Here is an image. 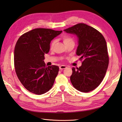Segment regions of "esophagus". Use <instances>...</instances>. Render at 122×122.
Returning <instances> with one entry per match:
<instances>
[{
	"instance_id": "1",
	"label": "esophagus",
	"mask_w": 122,
	"mask_h": 122,
	"mask_svg": "<svg viewBox=\"0 0 122 122\" xmlns=\"http://www.w3.org/2000/svg\"><path fill=\"white\" fill-rule=\"evenodd\" d=\"M66 68H67V67H66V66H63V65H62V66H60L59 67V69L60 70H63V69H66Z\"/></svg>"
}]
</instances>
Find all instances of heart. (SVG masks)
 Here are the masks:
<instances>
[{"mask_svg":"<svg viewBox=\"0 0 122 122\" xmlns=\"http://www.w3.org/2000/svg\"><path fill=\"white\" fill-rule=\"evenodd\" d=\"M62 39L63 41V43H65V44H67L68 43H71V42H74V40L72 38H71L70 37L68 36H64L62 37ZM55 44V40H53L51 43V47L53 48Z\"/></svg>","mask_w":122,"mask_h":122,"instance_id":"heart-1","label":"heart"}]
</instances>
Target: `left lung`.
<instances>
[{
    "mask_svg": "<svg viewBox=\"0 0 122 122\" xmlns=\"http://www.w3.org/2000/svg\"><path fill=\"white\" fill-rule=\"evenodd\" d=\"M64 31L76 35L78 44L76 54L83 60L81 67L77 69L72 68L71 82L81 92L94 90L102 81L109 64L105 38L96 29L84 23H78Z\"/></svg>",
    "mask_w": 122,
    "mask_h": 122,
    "instance_id": "left-lung-1",
    "label": "left lung"
}]
</instances>
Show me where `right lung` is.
I'll return each instance as SVG.
<instances>
[{
	"label": "right lung",
	"mask_w": 122,
	"mask_h": 122,
	"mask_svg": "<svg viewBox=\"0 0 122 122\" xmlns=\"http://www.w3.org/2000/svg\"><path fill=\"white\" fill-rule=\"evenodd\" d=\"M62 32L35 29L22 35L16 42L14 56L15 71L24 87L32 93H45L53 85L59 68L46 66L44 54L49 52L52 40Z\"/></svg>",
	"instance_id": "1"
}]
</instances>
